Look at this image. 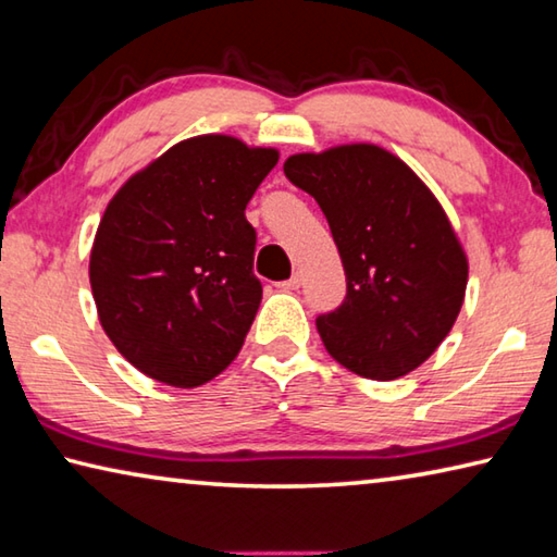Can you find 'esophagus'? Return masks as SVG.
<instances>
[{"label":"esophagus","mask_w":557,"mask_h":557,"mask_svg":"<svg viewBox=\"0 0 557 557\" xmlns=\"http://www.w3.org/2000/svg\"><path fill=\"white\" fill-rule=\"evenodd\" d=\"M278 288H284V290H298V288H300V276H298V273H294V276H290L288 281H281Z\"/></svg>","instance_id":"obj_1"}]
</instances>
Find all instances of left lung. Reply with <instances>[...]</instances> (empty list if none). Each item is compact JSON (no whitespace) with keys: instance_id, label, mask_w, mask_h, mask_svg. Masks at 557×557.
<instances>
[{"instance_id":"obj_1","label":"left lung","mask_w":557,"mask_h":557,"mask_svg":"<svg viewBox=\"0 0 557 557\" xmlns=\"http://www.w3.org/2000/svg\"><path fill=\"white\" fill-rule=\"evenodd\" d=\"M284 173L320 205L345 267V304L315 320L330 357L376 382L413 372L453 330L467 288L443 205L376 144L294 153Z\"/></svg>"}]
</instances>
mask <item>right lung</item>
Returning a JSON list of instances; mask_svg holds the SVG:
<instances>
[{
  "label": "right lung",
  "instance_id": "obj_1",
  "mask_svg": "<svg viewBox=\"0 0 557 557\" xmlns=\"http://www.w3.org/2000/svg\"><path fill=\"white\" fill-rule=\"evenodd\" d=\"M278 151L227 134L178 141L104 208L90 251L100 325L126 362L178 388L239 355L261 304L247 202Z\"/></svg>",
  "mask_w": 557,
  "mask_h": 557
}]
</instances>
